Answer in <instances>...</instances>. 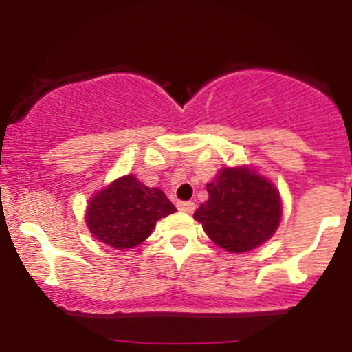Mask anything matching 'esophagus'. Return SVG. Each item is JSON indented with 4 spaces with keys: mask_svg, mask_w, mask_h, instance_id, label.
Returning <instances> with one entry per match:
<instances>
[{
    "mask_svg": "<svg viewBox=\"0 0 352 352\" xmlns=\"http://www.w3.org/2000/svg\"><path fill=\"white\" fill-rule=\"evenodd\" d=\"M177 207H179L180 212L192 213L193 210H195V204H193V201H179V204H177Z\"/></svg>",
    "mask_w": 352,
    "mask_h": 352,
    "instance_id": "obj_1",
    "label": "esophagus"
}]
</instances>
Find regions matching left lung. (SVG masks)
<instances>
[{"label":"left lung","instance_id":"8db88e82","mask_svg":"<svg viewBox=\"0 0 352 352\" xmlns=\"http://www.w3.org/2000/svg\"><path fill=\"white\" fill-rule=\"evenodd\" d=\"M208 200L193 213L210 240L232 253L256 248L273 235L281 220L276 188L261 175L223 168L207 185Z\"/></svg>","mask_w":352,"mask_h":352}]
</instances>
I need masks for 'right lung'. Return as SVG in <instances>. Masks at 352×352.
Segmentation results:
<instances>
[{
	"mask_svg": "<svg viewBox=\"0 0 352 352\" xmlns=\"http://www.w3.org/2000/svg\"><path fill=\"white\" fill-rule=\"evenodd\" d=\"M175 210L162 190L148 188L134 175H125L92 197L86 223L98 240L124 250L142 243L157 220Z\"/></svg>",
	"mask_w": 352,
	"mask_h": 352,
	"instance_id": "1",
	"label": "right lung"
}]
</instances>
